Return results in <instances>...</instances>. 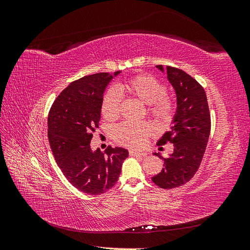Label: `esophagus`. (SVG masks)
Returning <instances> with one entry per match:
<instances>
[{
	"label": "esophagus",
	"instance_id": "34e87169",
	"mask_svg": "<svg viewBox=\"0 0 250 250\" xmlns=\"http://www.w3.org/2000/svg\"><path fill=\"white\" fill-rule=\"evenodd\" d=\"M129 154L131 156H144V155H146L145 152H142V151H138V150H134V149L129 150Z\"/></svg>",
	"mask_w": 250,
	"mask_h": 250
}]
</instances>
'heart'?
Returning a JSON list of instances; mask_svg holds the SVG:
<instances>
[{
    "label": "heart",
    "instance_id": "1",
    "mask_svg": "<svg viewBox=\"0 0 250 250\" xmlns=\"http://www.w3.org/2000/svg\"><path fill=\"white\" fill-rule=\"evenodd\" d=\"M127 92L148 106V111L160 122H168L170 120L174 104L169 97L166 96L167 88L161 81L149 75H139L125 83H119L117 87H110L105 93L101 112L103 117L113 121L120 115V92ZM152 132V125L148 122H124L115 128L116 140L126 146L140 147Z\"/></svg>",
    "mask_w": 250,
    "mask_h": 250
}]
</instances>
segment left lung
Segmentation results:
<instances>
[{
	"mask_svg": "<svg viewBox=\"0 0 250 250\" xmlns=\"http://www.w3.org/2000/svg\"><path fill=\"white\" fill-rule=\"evenodd\" d=\"M164 72L163 65H156ZM167 77L176 94V111L171 130L158 140L157 145L173 144L174 151L163 157L164 168L152 177L162 188H173L185 185L197 172L208 145L210 131V116L206 92L190 75L176 67H166Z\"/></svg>",
	"mask_w": 250,
	"mask_h": 250,
	"instance_id": "1",
	"label": "left lung"
}]
</instances>
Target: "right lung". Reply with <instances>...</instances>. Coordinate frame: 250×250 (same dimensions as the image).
Here are the masks:
<instances>
[{
    "label": "right lung",
    "mask_w": 250,
    "mask_h": 250,
    "mask_svg": "<svg viewBox=\"0 0 250 250\" xmlns=\"http://www.w3.org/2000/svg\"><path fill=\"white\" fill-rule=\"evenodd\" d=\"M121 71L98 73L70 83L53 103L48 117V138L53 155L65 178L79 191L100 195L116 185L128 150L90 148L99 127L105 88Z\"/></svg>",
    "instance_id": "right-lung-1"
}]
</instances>
